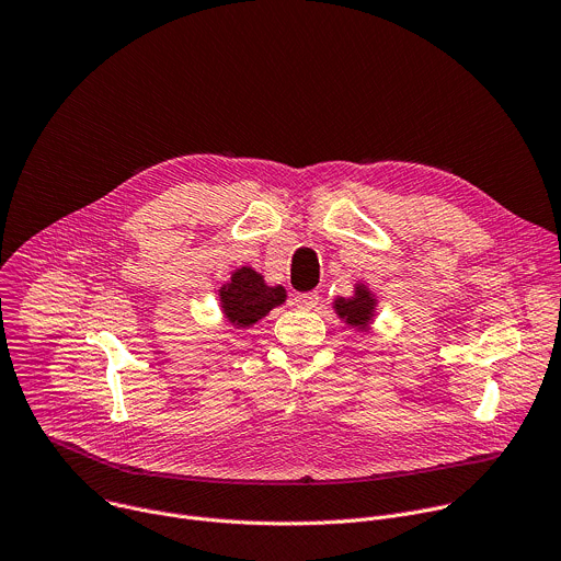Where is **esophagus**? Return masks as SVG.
Listing matches in <instances>:
<instances>
[{
  "label": "esophagus",
  "instance_id": "esophagus-1",
  "mask_svg": "<svg viewBox=\"0 0 561 561\" xmlns=\"http://www.w3.org/2000/svg\"><path fill=\"white\" fill-rule=\"evenodd\" d=\"M318 291H302V294H296L294 296V305L298 307V309H313L316 305H318Z\"/></svg>",
  "mask_w": 561,
  "mask_h": 561
}]
</instances>
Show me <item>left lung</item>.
Returning <instances> with one entry per match:
<instances>
[{"mask_svg": "<svg viewBox=\"0 0 561 561\" xmlns=\"http://www.w3.org/2000/svg\"><path fill=\"white\" fill-rule=\"evenodd\" d=\"M335 311H339V316H343L350 324H367L374 311V298L365 287H358L356 298L335 300Z\"/></svg>", "mask_w": 561, "mask_h": 561, "instance_id": "8db88e82", "label": "left lung"}]
</instances>
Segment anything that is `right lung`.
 Wrapping results in <instances>:
<instances>
[{"label": "right lung", "mask_w": 561, "mask_h": 561, "mask_svg": "<svg viewBox=\"0 0 561 561\" xmlns=\"http://www.w3.org/2000/svg\"><path fill=\"white\" fill-rule=\"evenodd\" d=\"M220 302L230 322L250 327L270 309L285 302V289L267 287L254 270L243 267L232 274L228 287L220 289Z\"/></svg>", "instance_id": "1"}]
</instances>
